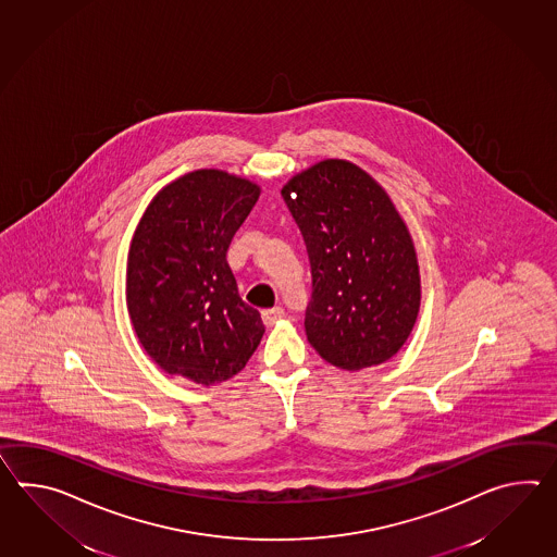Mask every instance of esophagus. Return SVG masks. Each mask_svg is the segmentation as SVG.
Listing matches in <instances>:
<instances>
[{
  "label": "esophagus",
  "mask_w": 557,
  "mask_h": 557,
  "mask_svg": "<svg viewBox=\"0 0 557 557\" xmlns=\"http://www.w3.org/2000/svg\"><path fill=\"white\" fill-rule=\"evenodd\" d=\"M285 311L282 308L263 309L261 311V320L270 327L275 322H280L284 318Z\"/></svg>",
  "instance_id": "1"
}]
</instances>
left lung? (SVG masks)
<instances>
[{"label": "left lung", "instance_id": "obj_1", "mask_svg": "<svg viewBox=\"0 0 557 557\" xmlns=\"http://www.w3.org/2000/svg\"><path fill=\"white\" fill-rule=\"evenodd\" d=\"M282 196L308 249L309 344L347 371L396 356L418 320L420 265L384 187L351 161L323 160Z\"/></svg>", "mask_w": 557, "mask_h": 557}]
</instances>
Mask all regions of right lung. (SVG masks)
<instances>
[{"instance_id": "obj_1", "label": "right lung", "mask_w": 557, "mask_h": 557, "mask_svg": "<svg viewBox=\"0 0 557 557\" xmlns=\"http://www.w3.org/2000/svg\"><path fill=\"white\" fill-rule=\"evenodd\" d=\"M260 186L222 170L177 177L151 199L127 258V311L161 370L199 385L244 370L265 332L225 253Z\"/></svg>"}]
</instances>
